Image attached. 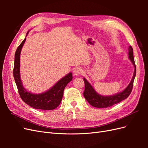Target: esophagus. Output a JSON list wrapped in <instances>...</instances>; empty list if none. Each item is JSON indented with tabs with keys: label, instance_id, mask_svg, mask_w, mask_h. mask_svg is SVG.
Instances as JSON below:
<instances>
[{
	"label": "esophagus",
	"instance_id": "obj_1",
	"mask_svg": "<svg viewBox=\"0 0 148 148\" xmlns=\"http://www.w3.org/2000/svg\"><path fill=\"white\" fill-rule=\"evenodd\" d=\"M83 73V70L81 67H76L73 70V73L75 75H82Z\"/></svg>",
	"mask_w": 148,
	"mask_h": 148
}]
</instances>
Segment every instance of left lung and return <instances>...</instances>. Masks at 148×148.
Masks as SVG:
<instances>
[{
  "label": "left lung",
  "mask_w": 148,
  "mask_h": 148,
  "mask_svg": "<svg viewBox=\"0 0 148 148\" xmlns=\"http://www.w3.org/2000/svg\"><path fill=\"white\" fill-rule=\"evenodd\" d=\"M128 51L130 60H131L134 66H135V71H134L133 73V77L132 79V81L128 84V86L122 92L116 94L115 95L110 96H102L98 95L95 89H93L91 85L84 78L83 80L84 82L85 88L83 92V96L89 104L93 107H97V108H106V107L112 106L113 105L117 104V103H119L122 101L127 99L129 95H130L133 86V82L136 76V70L135 64V60H134L133 57V50L132 46H129Z\"/></svg>",
  "instance_id": "left-lung-1"
}]
</instances>
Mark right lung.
<instances>
[{"mask_svg":"<svg viewBox=\"0 0 148 148\" xmlns=\"http://www.w3.org/2000/svg\"><path fill=\"white\" fill-rule=\"evenodd\" d=\"M25 41L26 38L18 47L15 52L14 68H13V77L20 96L26 104L34 109L41 110L54 109L60 104L63 97L64 89L67 84L72 79V74L70 73L66 75L65 77L59 80L52 88L44 93L34 95L26 91L22 85L20 75V52Z\"/></svg>","mask_w":148,"mask_h":148,"instance_id":"right-lung-1","label":"right lung"}]
</instances>
